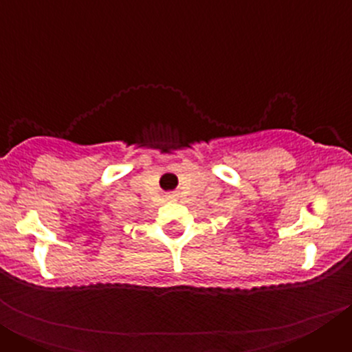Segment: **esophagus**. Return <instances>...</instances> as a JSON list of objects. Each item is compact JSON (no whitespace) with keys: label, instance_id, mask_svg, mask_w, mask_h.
<instances>
[{"label":"esophagus","instance_id":"obj_1","mask_svg":"<svg viewBox=\"0 0 352 352\" xmlns=\"http://www.w3.org/2000/svg\"><path fill=\"white\" fill-rule=\"evenodd\" d=\"M169 199H174V195H169Z\"/></svg>","mask_w":352,"mask_h":352}]
</instances>
